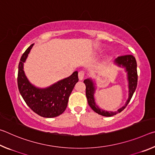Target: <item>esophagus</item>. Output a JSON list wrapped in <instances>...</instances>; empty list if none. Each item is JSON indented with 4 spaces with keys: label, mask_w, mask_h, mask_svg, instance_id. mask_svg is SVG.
I'll use <instances>...</instances> for the list:
<instances>
[{
    "label": "esophagus",
    "mask_w": 155,
    "mask_h": 155,
    "mask_svg": "<svg viewBox=\"0 0 155 155\" xmlns=\"http://www.w3.org/2000/svg\"><path fill=\"white\" fill-rule=\"evenodd\" d=\"M84 77H85V72L83 71H80L78 72V78H79V80H83Z\"/></svg>",
    "instance_id": "obj_1"
}]
</instances>
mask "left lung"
<instances>
[{
	"instance_id": "obj_1",
	"label": "left lung",
	"mask_w": 155,
	"mask_h": 155,
	"mask_svg": "<svg viewBox=\"0 0 155 155\" xmlns=\"http://www.w3.org/2000/svg\"><path fill=\"white\" fill-rule=\"evenodd\" d=\"M115 64L120 67L125 68V71L127 72V79L128 81V98L124 105L117 111H107L100 109L96 104L95 100H94V93H95L96 89L93 81L91 78H87L83 81L86 86L85 94L89 105L96 113L103 116L111 117L123 111L127 106V104L129 103L137 85V61L134 57L131 54L118 57L117 59H115Z\"/></svg>"
}]
</instances>
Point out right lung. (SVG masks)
Listing matches in <instances>:
<instances>
[{
  "label": "right lung",
  "mask_w": 155,
  "mask_h": 155,
  "mask_svg": "<svg viewBox=\"0 0 155 155\" xmlns=\"http://www.w3.org/2000/svg\"><path fill=\"white\" fill-rule=\"evenodd\" d=\"M33 44L28 47L21 57L18 65V86L21 96L29 108L44 117H54L66 109L68 99L75 84L78 81V72L58 81L46 88H39L32 85L24 72V63Z\"/></svg>",
  "instance_id": "obj_1"
}]
</instances>
